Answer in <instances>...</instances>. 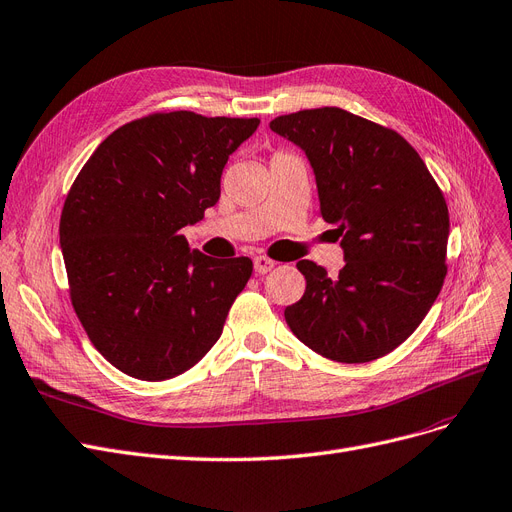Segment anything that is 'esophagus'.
<instances>
[{
    "label": "esophagus",
    "mask_w": 512,
    "mask_h": 512,
    "mask_svg": "<svg viewBox=\"0 0 512 512\" xmlns=\"http://www.w3.org/2000/svg\"><path fill=\"white\" fill-rule=\"evenodd\" d=\"M255 272L257 274H268L274 266H276V261H272V259H268V257H263V255H259V257H255Z\"/></svg>",
    "instance_id": "esophagus-1"
}]
</instances>
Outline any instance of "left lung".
Here are the masks:
<instances>
[{"label": "left lung", "mask_w": 512, "mask_h": 512, "mask_svg": "<svg viewBox=\"0 0 512 512\" xmlns=\"http://www.w3.org/2000/svg\"><path fill=\"white\" fill-rule=\"evenodd\" d=\"M315 172L321 217L336 225L344 268L329 278L298 261L300 302L285 308L308 349L342 364L391 353L423 321L447 276L449 208L430 170L398 131L342 108L283 114L270 123Z\"/></svg>", "instance_id": "obj_1"}]
</instances>
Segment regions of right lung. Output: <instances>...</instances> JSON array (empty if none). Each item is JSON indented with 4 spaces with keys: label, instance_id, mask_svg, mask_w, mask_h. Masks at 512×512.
Here are the masks:
<instances>
[{
    "label": "right lung",
    "instance_id": "obj_1",
    "mask_svg": "<svg viewBox=\"0 0 512 512\" xmlns=\"http://www.w3.org/2000/svg\"><path fill=\"white\" fill-rule=\"evenodd\" d=\"M259 119L155 112L95 148L65 197L59 242L82 327L140 381L187 372L219 340L249 257L189 251L183 227L219 202L221 174Z\"/></svg>",
    "mask_w": 512,
    "mask_h": 512
}]
</instances>
